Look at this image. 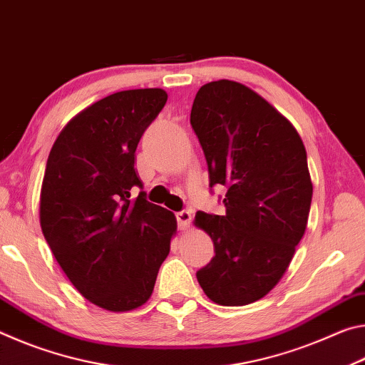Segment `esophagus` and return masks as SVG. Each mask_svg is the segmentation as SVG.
<instances>
[{
    "instance_id": "esophagus-1",
    "label": "esophagus",
    "mask_w": 365,
    "mask_h": 365,
    "mask_svg": "<svg viewBox=\"0 0 365 365\" xmlns=\"http://www.w3.org/2000/svg\"><path fill=\"white\" fill-rule=\"evenodd\" d=\"M177 220L182 230H185V228L190 227L191 220H193V214H191V211H187V209H185V211L177 212Z\"/></svg>"
}]
</instances>
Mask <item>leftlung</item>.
Segmentation results:
<instances>
[{"label": "left lung", "mask_w": 365, "mask_h": 365, "mask_svg": "<svg viewBox=\"0 0 365 365\" xmlns=\"http://www.w3.org/2000/svg\"><path fill=\"white\" fill-rule=\"evenodd\" d=\"M209 187L224 185L225 214L196 212L215 256L196 272L220 306L264 298L285 274L306 232L312 182L296 128L248 86L217 80L197 90L190 115Z\"/></svg>", "instance_id": "1"}]
</instances>
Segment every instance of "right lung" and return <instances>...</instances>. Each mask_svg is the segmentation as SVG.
Returning a JSON list of instances; mask_svg holds the SVG:
<instances>
[{
    "instance_id": "right-lung-1",
    "label": "right lung",
    "mask_w": 365,
    "mask_h": 365,
    "mask_svg": "<svg viewBox=\"0 0 365 365\" xmlns=\"http://www.w3.org/2000/svg\"><path fill=\"white\" fill-rule=\"evenodd\" d=\"M160 88L117 91L78 113L58 135L40 193V225L83 298L125 312L151 298L177 233L174 212L132 197L135 151L163 110Z\"/></svg>"
}]
</instances>
